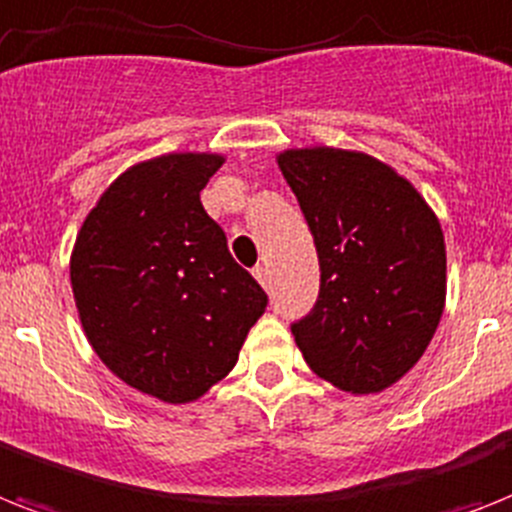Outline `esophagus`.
Here are the masks:
<instances>
[{
    "instance_id": "obj_1",
    "label": "esophagus",
    "mask_w": 512,
    "mask_h": 512,
    "mask_svg": "<svg viewBox=\"0 0 512 512\" xmlns=\"http://www.w3.org/2000/svg\"><path fill=\"white\" fill-rule=\"evenodd\" d=\"M252 276L257 278V281H260V284L265 286V289H270V273H268V265H255V268H252Z\"/></svg>"
}]
</instances>
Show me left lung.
Listing matches in <instances>:
<instances>
[{
  "label": "left lung",
  "instance_id": "obj_1",
  "mask_svg": "<svg viewBox=\"0 0 512 512\" xmlns=\"http://www.w3.org/2000/svg\"><path fill=\"white\" fill-rule=\"evenodd\" d=\"M278 168L321 263V292L292 323L294 342L344 392H384L421 360L442 318V226L410 181L363 152L286 149Z\"/></svg>",
  "mask_w": 512,
  "mask_h": 512
}]
</instances>
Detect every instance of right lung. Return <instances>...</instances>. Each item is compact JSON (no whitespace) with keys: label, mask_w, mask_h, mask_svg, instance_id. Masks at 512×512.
Listing matches in <instances>:
<instances>
[{"label":"right lung","mask_w":512,"mask_h":512,"mask_svg":"<svg viewBox=\"0 0 512 512\" xmlns=\"http://www.w3.org/2000/svg\"><path fill=\"white\" fill-rule=\"evenodd\" d=\"M220 165V155L181 152L128 168L86 215L70 257L78 315L99 360L170 405L228 376L268 305L199 202Z\"/></svg>","instance_id":"right-lung-1"}]
</instances>
